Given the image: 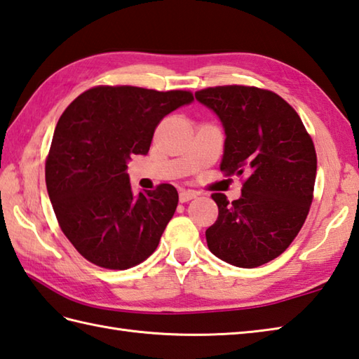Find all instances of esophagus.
Returning <instances> with one entry per match:
<instances>
[{
	"instance_id": "esophagus-1",
	"label": "esophagus",
	"mask_w": 359,
	"mask_h": 359,
	"mask_svg": "<svg viewBox=\"0 0 359 359\" xmlns=\"http://www.w3.org/2000/svg\"><path fill=\"white\" fill-rule=\"evenodd\" d=\"M198 196V192H195V190H181L180 192V201L181 203H187L190 200H194Z\"/></svg>"
}]
</instances>
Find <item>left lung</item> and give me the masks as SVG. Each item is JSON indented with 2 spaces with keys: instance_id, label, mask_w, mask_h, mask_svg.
<instances>
[{
  "instance_id": "8db88e82",
  "label": "left lung",
  "mask_w": 359,
  "mask_h": 359,
  "mask_svg": "<svg viewBox=\"0 0 359 359\" xmlns=\"http://www.w3.org/2000/svg\"><path fill=\"white\" fill-rule=\"evenodd\" d=\"M195 97L223 123L220 170L245 178L238 200L212 194L218 218L206 231L208 246L233 266H260L287 250L309 215L318 165L313 139L296 109L269 90L224 85Z\"/></svg>"
}]
</instances>
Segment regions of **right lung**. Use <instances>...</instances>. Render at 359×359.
Instances as JSON below:
<instances>
[{
	"mask_svg": "<svg viewBox=\"0 0 359 359\" xmlns=\"http://www.w3.org/2000/svg\"><path fill=\"white\" fill-rule=\"evenodd\" d=\"M192 100L182 90L99 85L60 116L46 158V187L60 229L88 262L128 269L155 252L178 192L159 184L133 195L127 161L147 155L164 116Z\"/></svg>",
	"mask_w": 359,
	"mask_h": 359,
	"instance_id": "right-lung-1",
	"label": "right lung"
}]
</instances>
